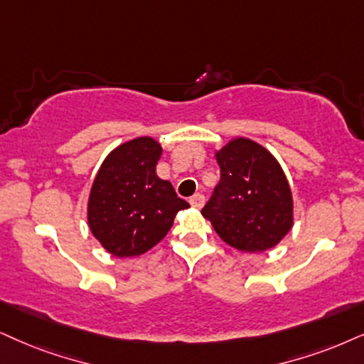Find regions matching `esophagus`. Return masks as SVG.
<instances>
[{"mask_svg":"<svg viewBox=\"0 0 364 364\" xmlns=\"http://www.w3.org/2000/svg\"><path fill=\"white\" fill-rule=\"evenodd\" d=\"M190 205L195 206V208H201V206L205 205V196L201 195V193H196V195H193L190 198Z\"/></svg>","mask_w":364,"mask_h":364,"instance_id":"1","label":"esophagus"}]
</instances>
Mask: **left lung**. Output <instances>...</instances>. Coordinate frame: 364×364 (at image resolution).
<instances>
[{
	"label": "left lung",
	"mask_w": 364,
	"mask_h": 364,
	"mask_svg": "<svg viewBox=\"0 0 364 364\" xmlns=\"http://www.w3.org/2000/svg\"><path fill=\"white\" fill-rule=\"evenodd\" d=\"M220 181L201 215L230 247L264 252L292 227V193L277 159L238 137L216 153Z\"/></svg>",
	"instance_id": "8db88e82"
}]
</instances>
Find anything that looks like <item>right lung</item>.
Listing matches in <instances>:
<instances>
[{
  "label": "right lung",
  "instance_id": "obj_1",
  "mask_svg": "<svg viewBox=\"0 0 364 364\" xmlns=\"http://www.w3.org/2000/svg\"><path fill=\"white\" fill-rule=\"evenodd\" d=\"M159 142L137 137L121 144L100 166L89 198V227L116 257L141 255L166 237L188 201L156 174Z\"/></svg>",
  "mask_w": 364,
  "mask_h": 364
}]
</instances>
